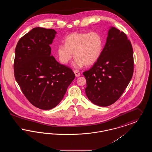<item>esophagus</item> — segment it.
I'll list each match as a JSON object with an SVG mask.
<instances>
[{
  "mask_svg": "<svg viewBox=\"0 0 152 152\" xmlns=\"http://www.w3.org/2000/svg\"><path fill=\"white\" fill-rule=\"evenodd\" d=\"M74 73H75V76H76V77H79V76H80V73L79 71H77V70H75V71H74Z\"/></svg>",
  "mask_w": 152,
  "mask_h": 152,
  "instance_id": "obj_1",
  "label": "esophagus"
}]
</instances>
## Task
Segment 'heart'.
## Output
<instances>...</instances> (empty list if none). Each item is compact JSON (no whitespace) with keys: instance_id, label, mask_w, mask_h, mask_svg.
Here are the masks:
<instances>
[{"instance_id":"1","label":"heart","mask_w":152,"mask_h":152,"mask_svg":"<svg viewBox=\"0 0 152 152\" xmlns=\"http://www.w3.org/2000/svg\"><path fill=\"white\" fill-rule=\"evenodd\" d=\"M104 44V40L99 32H73L65 37V44L58 45L56 53L64 64L69 63L73 53L75 66L92 65L100 58Z\"/></svg>"}]
</instances>
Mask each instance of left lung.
<instances>
[{
  "mask_svg": "<svg viewBox=\"0 0 152 152\" xmlns=\"http://www.w3.org/2000/svg\"><path fill=\"white\" fill-rule=\"evenodd\" d=\"M133 68L130 40L124 32L111 27L100 58L89 70L83 72L87 81V97L100 107L115 103L129 84Z\"/></svg>",
  "mask_w": 152,
  "mask_h": 152,
  "instance_id": "left-lung-1",
  "label": "left lung"
}]
</instances>
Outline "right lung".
I'll list each match as a JSON object with an SVG mask.
<instances>
[{"label":"right lung","mask_w":152,"mask_h":152,"mask_svg":"<svg viewBox=\"0 0 152 152\" xmlns=\"http://www.w3.org/2000/svg\"><path fill=\"white\" fill-rule=\"evenodd\" d=\"M56 34L54 29L34 28L15 48V78L30 103L43 110L58 105L75 77L71 68L51 55L50 45Z\"/></svg>","instance_id":"right-lung-1"}]
</instances>
